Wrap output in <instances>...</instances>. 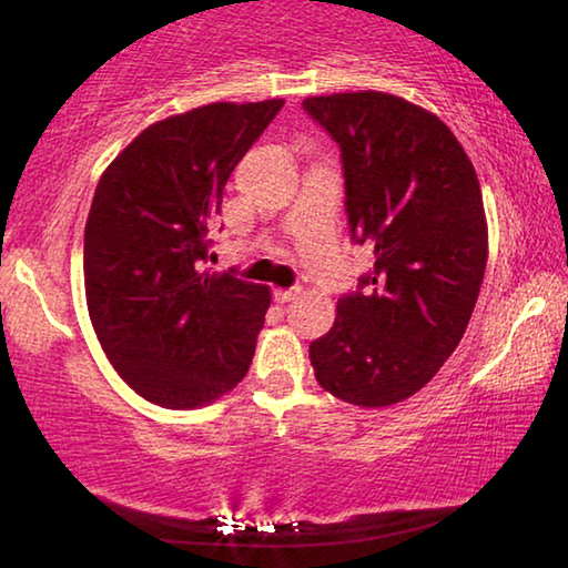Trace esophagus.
Wrapping results in <instances>:
<instances>
[{"mask_svg": "<svg viewBox=\"0 0 568 568\" xmlns=\"http://www.w3.org/2000/svg\"><path fill=\"white\" fill-rule=\"evenodd\" d=\"M273 295H275L277 303H291V301H295L297 295H301V287H291V291H275Z\"/></svg>", "mask_w": 568, "mask_h": 568, "instance_id": "obj_1", "label": "esophagus"}]
</instances>
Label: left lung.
Wrapping results in <instances>:
<instances>
[{
	"label": "left lung",
	"mask_w": 568,
	"mask_h": 568,
	"mask_svg": "<svg viewBox=\"0 0 568 568\" xmlns=\"http://www.w3.org/2000/svg\"><path fill=\"white\" fill-rule=\"evenodd\" d=\"M338 142L345 215L376 263L311 343L321 386L363 408L406 400L456 351L488 257L476 170L444 122L386 92L307 98Z\"/></svg>",
	"instance_id": "left-lung-1"
}]
</instances>
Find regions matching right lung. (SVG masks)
I'll return each instance as SVG.
<instances>
[{
	"instance_id": "right-lung-1",
	"label": "right lung",
	"mask_w": 568,
	"mask_h": 568,
	"mask_svg": "<svg viewBox=\"0 0 568 568\" xmlns=\"http://www.w3.org/2000/svg\"><path fill=\"white\" fill-rule=\"evenodd\" d=\"M283 100L215 102L142 130L104 170L84 225V291L114 371L195 408L253 363L271 291L205 271L223 190Z\"/></svg>"
}]
</instances>
